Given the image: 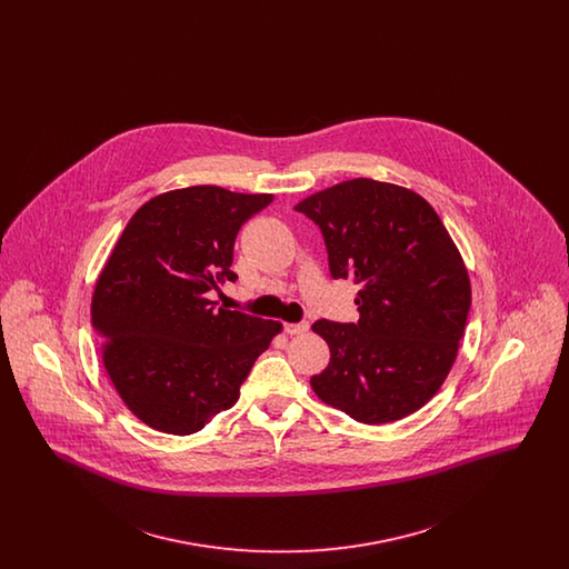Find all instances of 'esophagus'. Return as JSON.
Listing matches in <instances>:
<instances>
[{"label": "esophagus", "instance_id": "34e87169", "mask_svg": "<svg viewBox=\"0 0 569 569\" xmlns=\"http://www.w3.org/2000/svg\"><path fill=\"white\" fill-rule=\"evenodd\" d=\"M283 330H286L290 337H295V335H305V332L309 330V325H307V322H298V325H283Z\"/></svg>", "mask_w": 569, "mask_h": 569}]
</instances>
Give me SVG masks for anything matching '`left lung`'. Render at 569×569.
I'll use <instances>...</instances> for the list:
<instances>
[{
    "instance_id": "obj_1",
    "label": "left lung",
    "mask_w": 569,
    "mask_h": 569,
    "mask_svg": "<svg viewBox=\"0 0 569 569\" xmlns=\"http://www.w3.org/2000/svg\"><path fill=\"white\" fill-rule=\"evenodd\" d=\"M295 209L320 226L330 274L360 286L358 325L311 326L330 348L313 392L356 422L406 418L437 395L465 335L471 283L457 244L420 193L376 179L337 183Z\"/></svg>"
}]
</instances>
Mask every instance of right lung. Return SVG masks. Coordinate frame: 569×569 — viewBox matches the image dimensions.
Wrapping results in <instances>:
<instances>
[{
	"label": "right lung",
	"mask_w": 569,
	"mask_h": 569,
	"mask_svg": "<svg viewBox=\"0 0 569 569\" xmlns=\"http://www.w3.org/2000/svg\"><path fill=\"white\" fill-rule=\"evenodd\" d=\"M272 193L217 186L144 202L114 244L91 298L102 362L147 427L191 435L239 401L256 358L281 332L274 320L216 307L209 290L234 281V239Z\"/></svg>",
	"instance_id": "obj_1"
}]
</instances>
